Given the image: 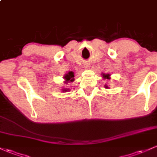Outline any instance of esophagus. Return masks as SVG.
<instances>
[{"label":"esophagus","mask_w":157,"mask_h":157,"mask_svg":"<svg viewBox=\"0 0 157 157\" xmlns=\"http://www.w3.org/2000/svg\"><path fill=\"white\" fill-rule=\"evenodd\" d=\"M85 67H86V68H88V67H89V66H85Z\"/></svg>","instance_id":"1"}]
</instances>
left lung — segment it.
Returning <instances> with one entry per match:
<instances>
[{
  "label": "left lung",
  "instance_id": "8db88e82",
  "mask_svg": "<svg viewBox=\"0 0 157 157\" xmlns=\"http://www.w3.org/2000/svg\"><path fill=\"white\" fill-rule=\"evenodd\" d=\"M102 77H103L104 78L110 79V74H105V73H103V74H102ZM105 87H106V88H108V87H109L107 85H105Z\"/></svg>",
  "mask_w": 157,
  "mask_h": 157
}]
</instances>
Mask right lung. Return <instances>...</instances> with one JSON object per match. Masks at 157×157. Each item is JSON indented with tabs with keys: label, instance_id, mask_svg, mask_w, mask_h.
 I'll return each instance as SVG.
<instances>
[{
	"label": "right lung",
	"instance_id": "1",
	"mask_svg": "<svg viewBox=\"0 0 157 157\" xmlns=\"http://www.w3.org/2000/svg\"><path fill=\"white\" fill-rule=\"evenodd\" d=\"M63 78L65 79V82L66 83H68V82H72L74 81V72L72 71H70L67 72V74H65V75L63 76ZM63 92H67V91H70V89H67V88H63L62 89Z\"/></svg>",
	"mask_w": 157,
	"mask_h": 157
}]
</instances>
